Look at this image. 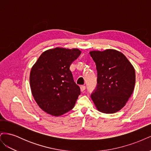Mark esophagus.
<instances>
[{
    "label": "esophagus",
    "instance_id": "34e87169",
    "mask_svg": "<svg viewBox=\"0 0 151 151\" xmlns=\"http://www.w3.org/2000/svg\"><path fill=\"white\" fill-rule=\"evenodd\" d=\"M85 89H86V86H81V91H82V92L84 91Z\"/></svg>",
    "mask_w": 151,
    "mask_h": 151
}]
</instances>
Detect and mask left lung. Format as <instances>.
<instances>
[{"mask_svg": "<svg viewBox=\"0 0 151 151\" xmlns=\"http://www.w3.org/2000/svg\"><path fill=\"white\" fill-rule=\"evenodd\" d=\"M96 65L97 86L91 93L98 110L114 113L125 106L135 84V69L127 57L115 50L91 51Z\"/></svg>", "mask_w": 151, "mask_h": 151, "instance_id": "left-lung-1", "label": "left lung"}]
</instances>
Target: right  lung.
<instances>
[{
  "label": "right lung",
  "instance_id": "obj_1",
  "mask_svg": "<svg viewBox=\"0 0 151 151\" xmlns=\"http://www.w3.org/2000/svg\"><path fill=\"white\" fill-rule=\"evenodd\" d=\"M81 53L77 48L48 50L32 67V94L40 108L50 115L60 116L74 108L81 91L69 68Z\"/></svg>",
  "mask_w": 151,
  "mask_h": 151
}]
</instances>
